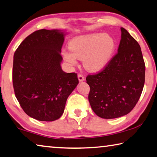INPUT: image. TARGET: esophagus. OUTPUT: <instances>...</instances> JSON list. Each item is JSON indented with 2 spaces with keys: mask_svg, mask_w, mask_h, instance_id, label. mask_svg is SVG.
Masks as SVG:
<instances>
[{
  "mask_svg": "<svg viewBox=\"0 0 157 157\" xmlns=\"http://www.w3.org/2000/svg\"><path fill=\"white\" fill-rule=\"evenodd\" d=\"M78 79H79V82H82V81H84V76H83L82 75V74H78Z\"/></svg>",
  "mask_w": 157,
  "mask_h": 157,
  "instance_id": "1",
  "label": "esophagus"
}]
</instances>
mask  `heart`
Instances as JSON below:
<instances>
[{"label":"heart","mask_w":157,"mask_h":157,"mask_svg":"<svg viewBox=\"0 0 157 157\" xmlns=\"http://www.w3.org/2000/svg\"><path fill=\"white\" fill-rule=\"evenodd\" d=\"M70 49L63 52L66 61L75 65L78 59H84V66L89 71L96 72L103 69L114 52L116 43L110 35L93 33L75 38L70 42Z\"/></svg>","instance_id":"heart-1"}]
</instances>
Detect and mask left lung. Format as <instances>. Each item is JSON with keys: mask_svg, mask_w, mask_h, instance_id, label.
<instances>
[{"mask_svg": "<svg viewBox=\"0 0 157 157\" xmlns=\"http://www.w3.org/2000/svg\"><path fill=\"white\" fill-rule=\"evenodd\" d=\"M117 53L101 71L88 75L89 101L96 115L114 119L133 110L145 84V65L140 47L125 29Z\"/></svg>", "mask_w": 157, "mask_h": 157, "instance_id": "1", "label": "left lung"}]
</instances>
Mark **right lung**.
Segmentation results:
<instances>
[{
    "label": "right lung",
    "instance_id": "1",
    "mask_svg": "<svg viewBox=\"0 0 157 157\" xmlns=\"http://www.w3.org/2000/svg\"><path fill=\"white\" fill-rule=\"evenodd\" d=\"M64 33L41 29L19 44L14 54L12 83L24 113L39 121L61 117L67 98L79 83L75 73L62 71Z\"/></svg>",
    "mask_w": 157,
    "mask_h": 157
}]
</instances>
